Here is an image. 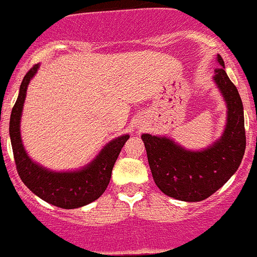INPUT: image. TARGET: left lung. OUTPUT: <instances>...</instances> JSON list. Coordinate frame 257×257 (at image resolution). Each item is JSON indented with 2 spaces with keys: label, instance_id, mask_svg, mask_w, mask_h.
<instances>
[{
  "label": "left lung",
  "instance_id": "left-lung-1",
  "mask_svg": "<svg viewBox=\"0 0 257 257\" xmlns=\"http://www.w3.org/2000/svg\"><path fill=\"white\" fill-rule=\"evenodd\" d=\"M214 82L226 103V124L221 137L207 149L191 151L169 137L142 134L155 183L166 196L187 202L210 197L239 168L246 149L243 105L226 75L220 55Z\"/></svg>",
  "mask_w": 257,
  "mask_h": 257
}]
</instances>
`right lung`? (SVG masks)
<instances>
[{
    "mask_svg": "<svg viewBox=\"0 0 257 257\" xmlns=\"http://www.w3.org/2000/svg\"><path fill=\"white\" fill-rule=\"evenodd\" d=\"M38 68L37 64L25 74L20 84L19 96L11 111L10 138L16 169L23 183L39 198L61 209H77L93 202L107 188L115 161L129 136L123 134L108 142L94 160L79 170L52 172L34 163L23 146L20 120L28 85Z\"/></svg>",
    "mask_w": 257,
    "mask_h": 257,
    "instance_id": "add662e5",
    "label": "right lung"
}]
</instances>
